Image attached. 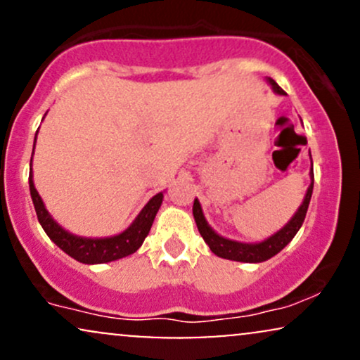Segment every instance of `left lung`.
I'll use <instances>...</instances> for the list:
<instances>
[{
  "instance_id": "8db88e82",
  "label": "left lung",
  "mask_w": 360,
  "mask_h": 360,
  "mask_svg": "<svg viewBox=\"0 0 360 360\" xmlns=\"http://www.w3.org/2000/svg\"><path fill=\"white\" fill-rule=\"evenodd\" d=\"M272 89L276 91L278 94H286L284 89L276 82L274 79H269ZM311 184H309L307 196H304L303 205L300 206V210L296 212L295 217L291 218V221L288 223L284 229H281L278 233H274L272 237L267 238V240L260 242V243H242V242H233L229 240V238H223L218 233H214L212 230V226L208 225L203 217V212H201V205L200 201L194 200L193 205V214H194V221H196L198 230H200L201 237L205 238V242L208 243L210 249L214 255L229 260H238V262H264V260L274 257L278 252H281L284 247L288 245L289 242L295 238V235L298 233V230L303 225L304 217H307L308 212V205L309 200H311V193H313V169H311Z\"/></svg>"
}]
</instances>
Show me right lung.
<instances>
[{"mask_svg": "<svg viewBox=\"0 0 360 360\" xmlns=\"http://www.w3.org/2000/svg\"><path fill=\"white\" fill-rule=\"evenodd\" d=\"M28 184H30V194L35 206L37 218H39L45 233H47L49 237H51V240L56 243L57 247H60L65 254L71 255L72 259L79 260L82 264H105L111 262V260L127 257V255L137 252L139 247L142 245L143 240H146L148 232H150V226L152 223H154V218L157 212H159L160 205H162L164 198L162 193L155 194V196L143 206V210L140 212L139 217L135 218V221L131 223L123 233L108 238H84L65 232L64 229H60V226L52 220V217L49 214L47 210H45L42 198L39 196V193H37L34 186L32 169L30 176H28Z\"/></svg>", "mask_w": 360, "mask_h": 360, "instance_id": "right-lung-1", "label": "right lung"}]
</instances>
